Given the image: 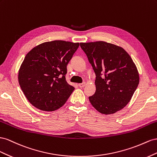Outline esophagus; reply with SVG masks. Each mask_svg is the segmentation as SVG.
Listing matches in <instances>:
<instances>
[{"label":"esophagus","mask_w":157,"mask_h":157,"mask_svg":"<svg viewBox=\"0 0 157 157\" xmlns=\"http://www.w3.org/2000/svg\"><path fill=\"white\" fill-rule=\"evenodd\" d=\"M86 85V82H83V83H79V86L80 87H83L85 86Z\"/></svg>","instance_id":"1"}]
</instances>
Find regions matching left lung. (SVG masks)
Instances as JSON below:
<instances>
[{
	"label": "left lung",
	"mask_w": 157,
	"mask_h": 157,
	"mask_svg": "<svg viewBox=\"0 0 157 157\" xmlns=\"http://www.w3.org/2000/svg\"><path fill=\"white\" fill-rule=\"evenodd\" d=\"M80 47L96 75V91L89 97L92 106L104 114L126 106L140 82L137 67L124 49L105 41L81 43Z\"/></svg>",
	"instance_id": "obj_1"
}]
</instances>
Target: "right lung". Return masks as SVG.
Masks as SVG:
<instances>
[{
    "instance_id": "1",
    "label": "right lung",
    "mask_w": 157,
    "mask_h": 157,
    "mask_svg": "<svg viewBox=\"0 0 157 157\" xmlns=\"http://www.w3.org/2000/svg\"><path fill=\"white\" fill-rule=\"evenodd\" d=\"M79 46V43L56 40L40 44L27 54L18 82L35 108L50 112L65 104L74 90L66 80L67 65Z\"/></svg>"
}]
</instances>
